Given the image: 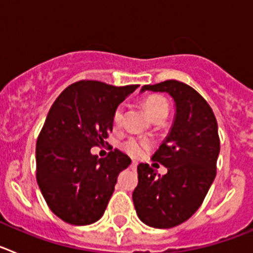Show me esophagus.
<instances>
[{
  "instance_id": "34e87169",
  "label": "esophagus",
  "mask_w": 253,
  "mask_h": 253,
  "mask_svg": "<svg viewBox=\"0 0 253 253\" xmlns=\"http://www.w3.org/2000/svg\"><path fill=\"white\" fill-rule=\"evenodd\" d=\"M130 166H131V169H137V166H138V163L135 162V161H131V165H130Z\"/></svg>"
}]
</instances>
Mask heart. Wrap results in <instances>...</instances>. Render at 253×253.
<instances>
[{
	"label": "heart",
	"instance_id": "heart-1",
	"mask_svg": "<svg viewBox=\"0 0 253 253\" xmlns=\"http://www.w3.org/2000/svg\"><path fill=\"white\" fill-rule=\"evenodd\" d=\"M144 107L153 120L157 118H166L169 114V102L161 96L147 97L144 100ZM123 119H124V107L118 106L113 114L114 125L115 126L122 125ZM120 147L125 153H128L131 157H140L149 148V142L139 137H129L120 144Z\"/></svg>",
	"mask_w": 253,
	"mask_h": 253
}]
</instances>
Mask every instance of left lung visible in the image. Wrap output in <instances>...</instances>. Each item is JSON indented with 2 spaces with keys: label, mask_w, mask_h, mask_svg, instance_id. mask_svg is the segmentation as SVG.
Instances as JSON below:
<instances>
[{
  "label": "left lung",
  "mask_w": 253,
  "mask_h": 253,
  "mask_svg": "<svg viewBox=\"0 0 253 253\" xmlns=\"http://www.w3.org/2000/svg\"><path fill=\"white\" fill-rule=\"evenodd\" d=\"M144 90L169 93L176 116L169 137L152 156V161L167 167V173L157 176L149 165L140 163L133 203L144 224L172 228L200 208L215 178L220 151L218 124L204 97L184 82L167 80L146 84Z\"/></svg>",
  "instance_id": "left-lung-1"
}]
</instances>
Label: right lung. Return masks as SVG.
I'll return each instance as SVG.
<instances>
[{"label":"right lung","instance_id":"right-lung-1","mask_svg":"<svg viewBox=\"0 0 253 253\" xmlns=\"http://www.w3.org/2000/svg\"><path fill=\"white\" fill-rule=\"evenodd\" d=\"M138 84L116 87L82 80L57 97L37 140V181L49 209L63 222H97L130 158L118 149L91 154L113 131V114ZM107 144V142H106Z\"/></svg>","mask_w":253,"mask_h":253}]
</instances>
